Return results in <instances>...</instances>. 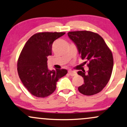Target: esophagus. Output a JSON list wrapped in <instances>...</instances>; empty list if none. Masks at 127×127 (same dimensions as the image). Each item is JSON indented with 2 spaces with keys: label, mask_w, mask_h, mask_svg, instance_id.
I'll return each instance as SVG.
<instances>
[{
  "label": "esophagus",
  "mask_w": 127,
  "mask_h": 127,
  "mask_svg": "<svg viewBox=\"0 0 127 127\" xmlns=\"http://www.w3.org/2000/svg\"><path fill=\"white\" fill-rule=\"evenodd\" d=\"M68 73H69V74L71 76H75L77 75V72L74 71H68Z\"/></svg>",
  "instance_id": "34e87169"
}]
</instances>
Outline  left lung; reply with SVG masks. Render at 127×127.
<instances>
[{
    "mask_svg": "<svg viewBox=\"0 0 127 127\" xmlns=\"http://www.w3.org/2000/svg\"><path fill=\"white\" fill-rule=\"evenodd\" d=\"M68 35L77 46L81 59L88 62L87 73L77 72L84 78V84L78 88V91L86 96L99 93L111 77L114 66L111 50L100 35L92 31H71Z\"/></svg>",
    "mask_w": 127,
    "mask_h": 127,
    "instance_id": "left-lung-1",
    "label": "left lung"
}]
</instances>
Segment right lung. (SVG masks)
Here are the masks:
<instances>
[{"instance_id": "right-lung-1", "label": "right lung", "mask_w": 127, "mask_h": 127, "mask_svg": "<svg viewBox=\"0 0 127 127\" xmlns=\"http://www.w3.org/2000/svg\"><path fill=\"white\" fill-rule=\"evenodd\" d=\"M65 32H38L32 35L25 43L17 63L18 75L28 92L37 97H46L56 88L59 79L68 72L66 69L50 71L47 56L52 55L53 41Z\"/></svg>"}]
</instances>
